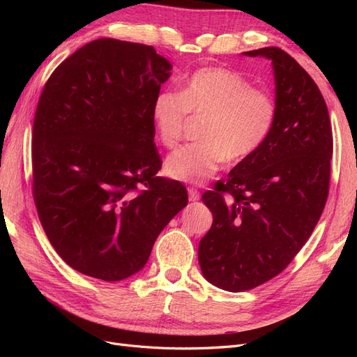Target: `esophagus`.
<instances>
[{
	"instance_id": "obj_1",
	"label": "esophagus",
	"mask_w": 357,
	"mask_h": 357,
	"mask_svg": "<svg viewBox=\"0 0 357 357\" xmlns=\"http://www.w3.org/2000/svg\"><path fill=\"white\" fill-rule=\"evenodd\" d=\"M188 192H189V201H193V202H195V201H199L201 195H199V192H198L197 189L190 188Z\"/></svg>"
}]
</instances>
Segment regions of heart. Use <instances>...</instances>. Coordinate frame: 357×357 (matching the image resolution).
Wrapping results in <instances>:
<instances>
[{"instance_id": "1", "label": "heart", "mask_w": 357, "mask_h": 357, "mask_svg": "<svg viewBox=\"0 0 357 357\" xmlns=\"http://www.w3.org/2000/svg\"><path fill=\"white\" fill-rule=\"evenodd\" d=\"M188 113L207 116L201 144L171 153L165 174L201 185L218 172L225 160H247L261 149L275 123V104L266 92L256 91L238 73L226 68H201L183 84L180 95L160 92L152 104V121L160 143L176 147L188 125Z\"/></svg>"}]
</instances>
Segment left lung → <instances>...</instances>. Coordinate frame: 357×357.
I'll return each mask as SVG.
<instances>
[{
	"mask_svg": "<svg viewBox=\"0 0 357 357\" xmlns=\"http://www.w3.org/2000/svg\"><path fill=\"white\" fill-rule=\"evenodd\" d=\"M271 61L275 123L265 144L205 192L213 225L198 261L208 283L243 291L271 280L314 231L329 192L332 129L310 74L278 47L244 52Z\"/></svg>",
	"mask_w": 357,
	"mask_h": 357,
	"instance_id": "8db88e82",
	"label": "left lung"
}]
</instances>
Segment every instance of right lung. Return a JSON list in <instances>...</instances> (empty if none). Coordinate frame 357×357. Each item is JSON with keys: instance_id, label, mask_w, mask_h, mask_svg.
<instances>
[{"instance_id": "right-lung-1", "label": "right lung", "mask_w": 357, "mask_h": 357, "mask_svg": "<svg viewBox=\"0 0 357 357\" xmlns=\"http://www.w3.org/2000/svg\"><path fill=\"white\" fill-rule=\"evenodd\" d=\"M171 70L152 46L100 38L63 61L41 92L32 192L53 248L84 275L121 282L142 271L188 205L180 181L156 176L152 104Z\"/></svg>"}]
</instances>
